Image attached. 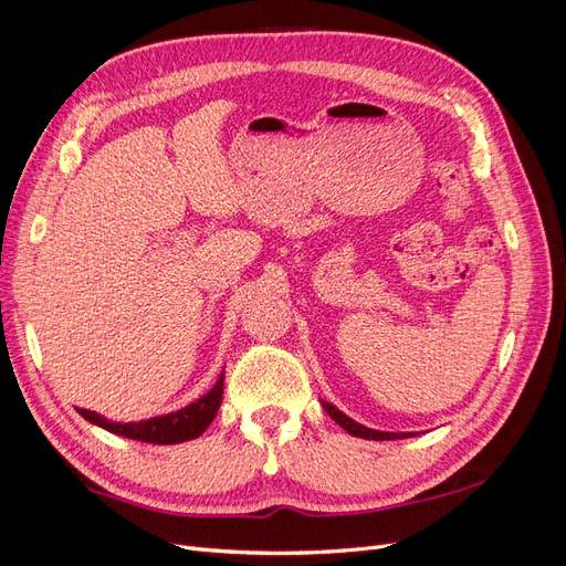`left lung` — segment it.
<instances>
[{
	"label": "left lung",
	"mask_w": 566,
	"mask_h": 566,
	"mask_svg": "<svg viewBox=\"0 0 566 566\" xmlns=\"http://www.w3.org/2000/svg\"><path fill=\"white\" fill-rule=\"evenodd\" d=\"M321 403H323L325 413H328V416L342 427V430H347L352 437L373 439V441H391V439H406V437L413 434V432H380V430H370V427H366V424H361V422H356V420H352L349 416L342 413V410L335 408L333 403H328V401H321Z\"/></svg>",
	"instance_id": "1"
}]
</instances>
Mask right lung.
Masks as SVG:
<instances>
[{
    "mask_svg": "<svg viewBox=\"0 0 566 566\" xmlns=\"http://www.w3.org/2000/svg\"><path fill=\"white\" fill-rule=\"evenodd\" d=\"M221 394H224V370H221L219 380L208 394H202L200 399L175 410V413L156 416L139 422H113L87 408H80V416L84 420H90L92 424L104 427V430L127 439L146 441V443H181V441L198 439L205 430H208L219 410Z\"/></svg>",
    "mask_w": 566,
    "mask_h": 566,
    "instance_id": "1",
    "label": "right lung"
}]
</instances>
